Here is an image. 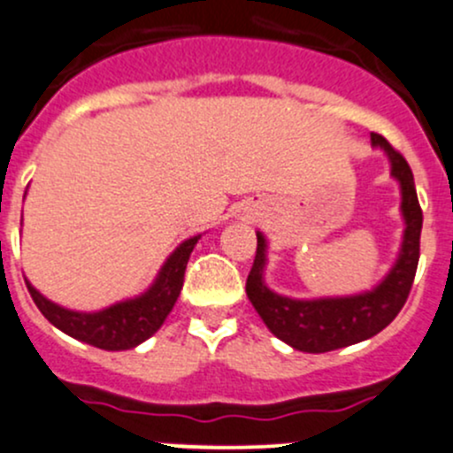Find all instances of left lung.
<instances>
[{
  "label": "left lung",
  "mask_w": 453,
  "mask_h": 453,
  "mask_svg": "<svg viewBox=\"0 0 453 453\" xmlns=\"http://www.w3.org/2000/svg\"><path fill=\"white\" fill-rule=\"evenodd\" d=\"M372 142L388 154L392 163V176L401 182V211L405 218L401 255L377 288L355 297L312 299V302L281 297L268 290L262 280L264 264H266V242L262 233H257V250L246 280V295L268 330L295 350L317 355L374 337L401 312L414 284L420 257V228H423V211L416 196L414 173L401 151L394 150L380 134H372Z\"/></svg>",
  "instance_id": "obj_1"
}]
</instances>
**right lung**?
<instances>
[{
	"label": "right lung",
	"instance_id": "add662e5",
	"mask_svg": "<svg viewBox=\"0 0 453 453\" xmlns=\"http://www.w3.org/2000/svg\"><path fill=\"white\" fill-rule=\"evenodd\" d=\"M198 240L200 235L191 237L173 250L172 257L160 268L158 280L145 295L116 303L101 312H92V315L65 311V308L48 302L28 281L26 286H28L30 297L37 303L42 315L65 334L89 343V346L101 348V350H129L150 339L172 312L182 290V281H185L187 262H189V255Z\"/></svg>",
	"mask_w": 453,
	"mask_h": 453
}]
</instances>
